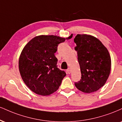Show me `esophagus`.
Here are the masks:
<instances>
[{
  "label": "esophagus",
  "mask_w": 122,
  "mask_h": 122,
  "mask_svg": "<svg viewBox=\"0 0 122 122\" xmlns=\"http://www.w3.org/2000/svg\"><path fill=\"white\" fill-rule=\"evenodd\" d=\"M66 71H67V73H68V74H70V73H71V70H70V68L67 69L66 70Z\"/></svg>",
  "instance_id": "obj_1"
}]
</instances>
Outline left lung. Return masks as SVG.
I'll return each mask as SVG.
<instances>
[{"mask_svg": "<svg viewBox=\"0 0 122 122\" xmlns=\"http://www.w3.org/2000/svg\"><path fill=\"white\" fill-rule=\"evenodd\" d=\"M77 45L81 79L76 87L85 93H91L104 86L111 71V57L102 42L92 35L78 34L74 39Z\"/></svg>", "mask_w": 122, "mask_h": 122, "instance_id": "1", "label": "left lung"}]
</instances>
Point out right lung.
I'll list each match as a JSON object with an SVG mask.
<instances>
[{
    "instance_id": "right-lung-1",
    "label": "right lung",
    "mask_w": 122,
    "mask_h": 122,
    "mask_svg": "<svg viewBox=\"0 0 122 122\" xmlns=\"http://www.w3.org/2000/svg\"><path fill=\"white\" fill-rule=\"evenodd\" d=\"M55 35H40L33 38L22 50L19 69L24 82L32 92L45 96L56 92L66 73L57 67L55 54L58 45L70 39Z\"/></svg>"
}]
</instances>
